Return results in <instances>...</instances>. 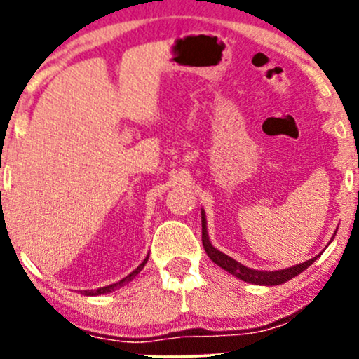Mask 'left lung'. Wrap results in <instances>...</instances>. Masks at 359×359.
<instances>
[{
  "instance_id": "left-lung-1",
  "label": "left lung",
  "mask_w": 359,
  "mask_h": 359,
  "mask_svg": "<svg viewBox=\"0 0 359 359\" xmlns=\"http://www.w3.org/2000/svg\"><path fill=\"white\" fill-rule=\"evenodd\" d=\"M201 216H203V245H204L205 253H208V257L211 258L212 262L216 263V265H219L221 269L229 271V273L234 275V277L241 278L243 282L257 283V285H280V283H283V282H287V280L294 278L295 275H299L300 271L306 270L307 266H311L312 263H314V259H317V257H314V258L307 259V262L300 263V265L290 266V269L278 270V271L251 270V269H248V266L238 263L236 259H233L231 257H228V255L221 253L219 250L214 248V246L211 245V241H209L208 229H205V214H204V211L201 212Z\"/></svg>"
}]
</instances>
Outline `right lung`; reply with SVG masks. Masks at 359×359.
Returning <instances> with one entry per match:
<instances>
[{"label": "right lung", "mask_w": 359, "mask_h": 359, "mask_svg": "<svg viewBox=\"0 0 359 359\" xmlns=\"http://www.w3.org/2000/svg\"><path fill=\"white\" fill-rule=\"evenodd\" d=\"M147 262H148V257H147L145 259H143L142 265H138V269L131 271V273L128 275V277H125L123 280H119V282H116V283H113V285H108V287H101V288H97V290H84V295H101V294H109V292H113L114 288L123 287V285H125V283L131 282V280H133L135 277H137V275L140 273V271H142L143 266H145V263H147Z\"/></svg>", "instance_id": "obj_1"}]
</instances>
